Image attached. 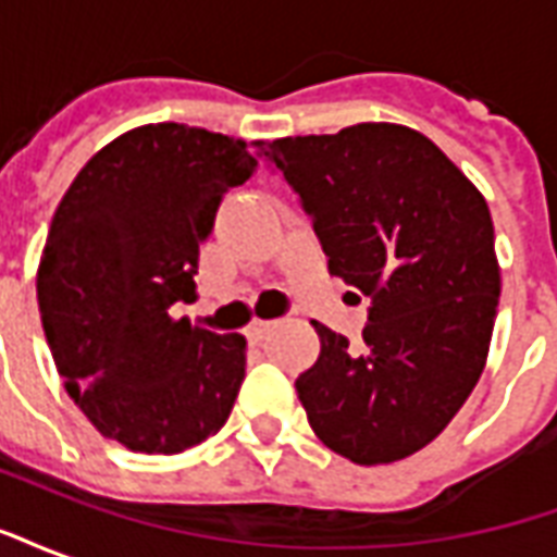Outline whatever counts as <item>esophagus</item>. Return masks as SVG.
Masks as SVG:
<instances>
[{"label":"esophagus","mask_w":557,"mask_h":557,"mask_svg":"<svg viewBox=\"0 0 557 557\" xmlns=\"http://www.w3.org/2000/svg\"><path fill=\"white\" fill-rule=\"evenodd\" d=\"M277 325V322H271V319H253L250 325H247V339L250 343H262V339L271 334V327Z\"/></svg>","instance_id":"1"}]
</instances>
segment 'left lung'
<instances>
[{"label":"left lung","instance_id":"obj_1","mask_svg":"<svg viewBox=\"0 0 557 557\" xmlns=\"http://www.w3.org/2000/svg\"><path fill=\"white\" fill-rule=\"evenodd\" d=\"M256 146L301 196L327 271L373 298L361 349L313 322L322 349L295 382L310 426L358 466L418 454L490 355L502 268L486 199L430 137L394 122Z\"/></svg>","mask_w":557,"mask_h":557}]
</instances>
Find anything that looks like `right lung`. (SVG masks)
<instances>
[{
    "label": "right lung",
    "instance_id": "right-lung-1",
    "mask_svg": "<svg viewBox=\"0 0 557 557\" xmlns=\"http://www.w3.org/2000/svg\"><path fill=\"white\" fill-rule=\"evenodd\" d=\"M253 166L244 139L139 125L91 154L55 208L35 277L47 346L91 426L134 454L202 444L238 397L247 339L172 304L196 298L199 247Z\"/></svg>",
    "mask_w": 557,
    "mask_h": 557
}]
</instances>
